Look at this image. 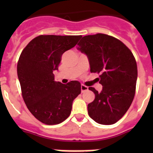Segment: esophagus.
Listing matches in <instances>:
<instances>
[{
  "label": "esophagus",
  "mask_w": 153,
  "mask_h": 153,
  "mask_svg": "<svg viewBox=\"0 0 153 153\" xmlns=\"http://www.w3.org/2000/svg\"><path fill=\"white\" fill-rule=\"evenodd\" d=\"M88 90V87L86 86H84V85H81V92L83 93V92Z\"/></svg>",
  "instance_id": "obj_1"
}]
</instances>
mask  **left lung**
Segmentation results:
<instances>
[{"mask_svg": "<svg viewBox=\"0 0 153 153\" xmlns=\"http://www.w3.org/2000/svg\"><path fill=\"white\" fill-rule=\"evenodd\" d=\"M77 50L87 56L90 72L100 74L101 92L93 87L95 100L88 104L90 118L102 125L114 124L124 116L136 92L137 65L130 50L118 39L97 33L83 36Z\"/></svg>", "mask_w": 153, "mask_h": 153, "instance_id": "left-lung-1", "label": "left lung"}]
</instances>
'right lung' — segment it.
<instances>
[{
	"instance_id": "right-lung-1",
	"label": "right lung",
	"mask_w": 153,
	"mask_h": 153,
	"mask_svg": "<svg viewBox=\"0 0 153 153\" xmlns=\"http://www.w3.org/2000/svg\"><path fill=\"white\" fill-rule=\"evenodd\" d=\"M82 36L40 35L23 50L17 76L27 107L36 119L55 125L69 117L73 101L81 93L79 81L67 84L54 80L64 52L75 47Z\"/></svg>"
}]
</instances>
